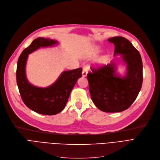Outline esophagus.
<instances>
[{"mask_svg": "<svg viewBox=\"0 0 160 160\" xmlns=\"http://www.w3.org/2000/svg\"><path fill=\"white\" fill-rule=\"evenodd\" d=\"M88 71H89V68H88V67H84V68H83V72H82V76H83V77L87 76Z\"/></svg>", "mask_w": 160, "mask_h": 160, "instance_id": "34e87169", "label": "esophagus"}]
</instances>
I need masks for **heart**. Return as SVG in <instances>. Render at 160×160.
I'll return each instance as SVG.
<instances>
[{
  "label": "heart",
  "mask_w": 160,
  "mask_h": 160,
  "mask_svg": "<svg viewBox=\"0 0 160 160\" xmlns=\"http://www.w3.org/2000/svg\"><path fill=\"white\" fill-rule=\"evenodd\" d=\"M100 51V49L98 47H95L94 48V53H98ZM107 60H108V57L104 56V57H102L100 58L98 60V62L100 63H104L107 62Z\"/></svg>",
  "instance_id": "obj_1"
}]
</instances>
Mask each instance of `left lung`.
Returning <instances> with one entry per match:
<instances>
[{
	"instance_id": "1",
	"label": "left lung",
	"mask_w": 160,
	"mask_h": 160,
	"mask_svg": "<svg viewBox=\"0 0 160 160\" xmlns=\"http://www.w3.org/2000/svg\"><path fill=\"white\" fill-rule=\"evenodd\" d=\"M114 45V56L121 55L126 64L123 77L116 74V63L92 68L88 74L89 92L94 105L106 112H119L128 109L142 88L143 63L142 57L131 42L123 37L108 39Z\"/></svg>"
}]
</instances>
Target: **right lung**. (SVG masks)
Returning <instances> with one entry per match:
<instances>
[{
	"instance_id": "obj_1",
	"label": "right lung",
	"mask_w": 160,
	"mask_h": 160,
	"mask_svg": "<svg viewBox=\"0 0 160 160\" xmlns=\"http://www.w3.org/2000/svg\"><path fill=\"white\" fill-rule=\"evenodd\" d=\"M57 44L58 42L55 40L38 37L22 52L17 62L16 77L21 98L29 109L41 114L55 115L64 109L72 88L82 77L80 68L63 71L55 82L47 88L36 87L28 82L26 76L28 55L41 47Z\"/></svg>"
}]
</instances>
